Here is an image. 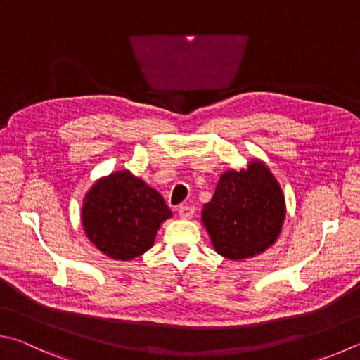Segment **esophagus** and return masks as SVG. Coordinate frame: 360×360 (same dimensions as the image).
Here are the masks:
<instances>
[{"label":"esophagus","instance_id":"34e87169","mask_svg":"<svg viewBox=\"0 0 360 360\" xmlns=\"http://www.w3.org/2000/svg\"><path fill=\"white\" fill-rule=\"evenodd\" d=\"M179 217L184 219V220H191L193 217V212H195V207L193 206H188V205H182L179 206Z\"/></svg>","mask_w":360,"mask_h":360}]
</instances>
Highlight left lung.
Instances as JSON below:
<instances>
[{
    "mask_svg": "<svg viewBox=\"0 0 360 360\" xmlns=\"http://www.w3.org/2000/svg\"><path fill=\"white\" fill-rule=\"evenodd\" d=\"M285 195L264 162L253 159L245 168L220 176L201 221L215 252L243 261L267 250L282 231Z\"/></svg>",
    "mask_w": 360,
    "mask_h": 360,
    "instance_id": "obj_1",
    "label": "left lung"
}]
</instances>
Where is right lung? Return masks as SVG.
Listing matches in <instances>:
<instances>
[{"mask_svg":"<svg viewBox=\"0 0 360 360\" xmlns=\"http://www.w3.org/2000/svg\"><path fill=\"white\" fill-rule=\"evenodd\" d=\"M172 215L162 195L127 169L96 181L82 206L88 239L103 255L120 261L149 250L160 224Z\"/></svg>","mask_w":360,"mask_h":360,"instance_id":"right-lung-1","label":"right lung"}]
</instances>
